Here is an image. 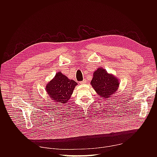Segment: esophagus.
<instances>
[{
    "label": "esophagus",
    "mask_w": 157,
    "mask_h": 157,
    "mask_svg": "<svg viewBox=\"0 0 157 157\" xmlns=\"http://www.w3.org/2000/svg\"><path fill=\"white\" fill-rule=\"evenodd\" d=\"M86 82H87V81H86V79H84V80H82V81H81L80 82V84H85V83H86Z\"/></svg>",
    "instance_id": "1"
}]
</instances>
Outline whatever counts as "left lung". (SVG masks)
<instances>
[{
	"label": "left lung",
	"instance_id": "obj_1",
	"mask_svg": "<svg viewBox=\"0 0 157 157\" xmlns=\"http://www.w3.org/2000/svg\"><path fill=\"white\" fill-rule=\"evenodd\" d=\"M91 85L100 96L106 98L116 93L119 82L117 78L108 74L105 69L99 68L94 73Z\"/></svg>",
	"mask_w": 157,
	"mask_h": 157
}]
</instances>
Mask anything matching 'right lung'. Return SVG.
I'll list each match as a JSON object with an SVG mask.
<instances>
[{
    "instance_id": "add662e5",
    "label": "right lung",
    "mask_w": 157,
    "mask_h": 157,
    "mask_svg": "<svg viewBox=\"0 0 157 157\" xmlns=\"http://www.w3.org/2000/svg\"><path fill=\"white\" fill-rule=\"evenodd\" d=\"M77 82L69 79L61 72L56 73L54 78L51 80L46 87V92L55 102L65 103L70 98Z\"/></svg>"
}]
</instances>
